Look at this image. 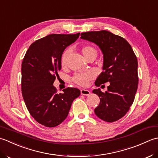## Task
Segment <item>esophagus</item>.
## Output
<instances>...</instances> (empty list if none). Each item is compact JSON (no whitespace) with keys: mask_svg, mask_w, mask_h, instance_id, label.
<instances>
[{"mask_svg":"<svg viewBox=\"0 0 158 158\" xmlns=\"http://www.w3.org/2000/svg\"><path fill=\"white\" fill-rule=\"evenodd\" d=\"M80 93H81V95H89L91 94V92H90L89 90L86 89H82L81 91H80Z\"/></svg>","mask_w":158,"mask_h":158,"instance_id":"esophagus-1","label":"esophagus"}]
</instances>
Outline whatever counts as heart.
Listing matches in <instances>:
<instances>
[{"label":"heart","instance_id":"obj_1","mask_svg":"<svg viewBox=\"0 0 158 158\" xmlns=\"http://www.w3.org/2000/svg\"><path fill=\"white\" fill-rule=\"evenodd\" d=\"M82 53L85 57L86 59H87L89 57L91 56L97 55V51L94 48L91 46H85L82 48ZM69 50H67L63 53L61 59V65L63 67H65L67 65V60H68V57L69 55ZM95 74L93 72H88L85 73H77L73 77V81L76 84L80 86H86L88 82L94 78Z\"/></svg>","mask_w":158,"mask_h":158}]
</instances>
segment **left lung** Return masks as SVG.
Here are the masks:
<instances>
[{
    "instance_id": "left-lung-1",
    "label": "left lung",
    "mask_w": 158,
    "mask_h": 158,
    "mask_svg": "<svg viewBox=\"0 0 158 158\" xmlns=\"http://www.w3.org/2000/svg\"><path fill=\"white\" fill-rule=\"evenodd\" d=\"M80 35L82 40L97 45L103 54V72L95 85L110 82L105 93L100 89L93 91L100 99L95 113L104 121L120 119L132 105L138 89V61L132 48L124 38L107 31L86 32Z\"/></svg>"
}]
</instances>
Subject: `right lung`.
Returning <instances> with one entry per match:
<instances>
[{
  "instance_id": "add662e5",
  "label": "right lung",
  "mask_w": 158,
  "mask_h": 158,
  "mask_svg": "<svg viewBox=\"0 0 158 158\" xmlns=\"http://www.w3.org/2000/svg\"><path fill=\"white\" fill-rule=\"evenodd\" d=\"M52 34L35 41L22 63V93L28 112L39 123L56 127L67 118L73 101L79 97L76 88H66L58 93L53 83L61 69V56L65 48L79 37Z\"/></svg>"
}]
</instances>
